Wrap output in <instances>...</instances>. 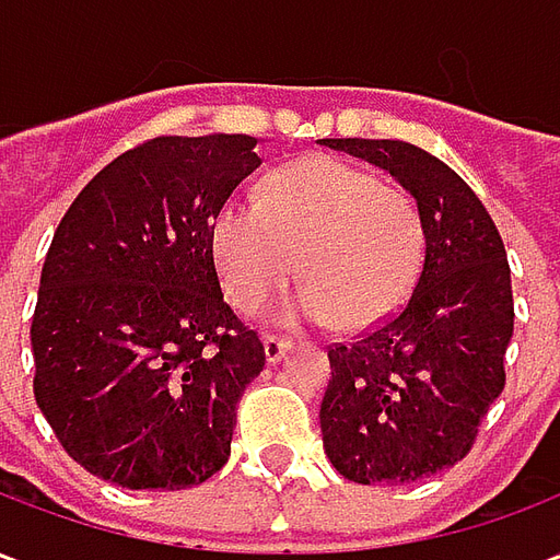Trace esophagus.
<instances>
[{"label": "esophagus", "mask_w": 560, "mask_h": 560, "mask_svg": "<svg viewBox=\"0 0 560 560\" xmlns=\"http://www.w3.org/2000/svg\"><path fill=\"white\" fill-rule=\"evenodd\" d=\"M288 351H291V341L288 339H279V336H267V339H264V353H267V363L276 365Z\"/></svg>", "instance_id": "34e87169"}]
</instances>
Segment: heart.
<instances>
[{
    "instance_id": "obj_1",
    "label": "heart",
    "mask_w": 560,
    "mask_h": 560,
    "mask_svg": "<svg viewBox=\"0 0 560 560\" xmlns=\"http://www.w3.org/2000/svg\"><path fill=\"white\" fill-rule=\"evenodd\" d=\"M212 260L224 293L255 315L284 288V324L365 329L396 312L420 267L422 231L411 197L332 155L293 161L267 176L260 203L231 197L212 219Z\"/></svg>"
}]
</instances>
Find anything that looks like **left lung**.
<instances>
[{"mask_svg": "<svg viewBox=\"0 0 560 560\" xmlns=\"http://www.w3.org/2000/svg\"><path fill=\"white\" fill-rule=\"evenodd\" d=\"M324 147L387 171L413 197L422 267L399 315L329 348L320 434L332 468L363 486H405L456 465L504 389L513 291L494 221L444 161L405 140Z\"/></svg>", "mask_w": 560, "mask_h": 560, "instance_id": "left-lung-1", "label": "left lung"}]
</instances>
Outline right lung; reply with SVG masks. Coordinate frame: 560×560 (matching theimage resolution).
I'll list each match as a JSON object with an SVG mask.
<instances>
[{
  "mask_svg": "<svg viewBox=\"0 0 560 560\" xmlns=\"http://www.w3.org/2000/svg\"><path fill=\"white\" fill-rule=\"evenodd\" d=\"M257 138H155L59 221L32 317L35 401L78 465L122 489H188L231 456L264 345L224 303L212 219L260 167Z\"/></svg>",
  "mask_w": 560,
  "mask_h": 560,
  "instance_id": "right-lung-1",
  "label": "right lung"
}]
</instances>
